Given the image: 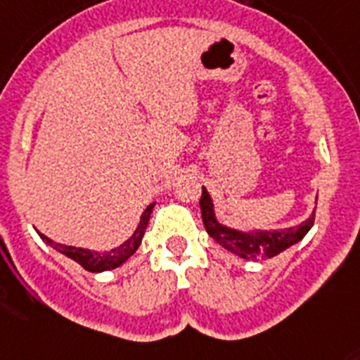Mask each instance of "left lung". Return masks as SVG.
<instances>
[{
  "label": "left lung",
  "instance_id": "left-lung-1",
  "mask_svg": "<svg viewBox=\"0 0 360 360\" xmlns=\"http://www.w3.org/2000/svg\"><path fill=\"white\" fill-rule=\"evenodd\" d=\"M200 212L202 221L206 231L212 239H215L222 248L233 252L243 259L261 261L270 259L274 255L281 254L289 246L296 245L298 240L305 237L311 226L314 224V212L311 213L307 221H304L300 226L283 228V230H252L240 231L236 228H228L217 221L215 210H213V200L206 187H202L200 197Z\"/></svg>",
  "mask_w": 360,
  "mask_h": 360
}]
</instances>
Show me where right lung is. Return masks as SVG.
Instances as JSON below:
<instances>
[{
    "mask_svg": "<svg viewBox=\"0 0 360 360\" xmlns=\"http://www.w3.org/2000/svg\"><path fill=\"white\" fill-rule=\"evenodd\" d=\"M154 202L150 206H147V210L143 212L141 219H139V224L136 228L132 236L129 239L124 240L123 245H120L117 248H112L108 252H95V250H88V248H77V246H68V245H60V243H55L49 237H46L44 233H40L41 240H46L47 245L53 246L56 252H60L66 257L73 259L75 263H79L80 266L88 272H103V270H112L117 269L120 265H123L124 261L129 259L130 255L134 252L138 250L139 245H141V239L145 236V230H147L148 219H150V213H153Z\"/></svg>",
    "mask_w": 360,
    "mask_h": 360,
    "instance_id": "add662e5",
    "label": "right lung"
}]
</instances>
